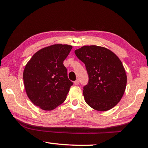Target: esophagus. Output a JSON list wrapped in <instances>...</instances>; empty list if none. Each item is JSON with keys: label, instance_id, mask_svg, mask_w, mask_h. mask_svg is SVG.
Instances as JSON below:
<instances>
[{"label": "esophagus", "instance_id": "obj_1", "mask_svg": "<svg viewBox=\"0 0 148 148\" xmlns=\"http://www.w3.org/2000/svg\"><path fill=\"white\" fill-rule=\"evenodd\" d=\"M79 79H76V81H74V84L75 85H78V84H79Z\"/></svg>", "mask_w": 148, "mask_h": 148}]
</instances>
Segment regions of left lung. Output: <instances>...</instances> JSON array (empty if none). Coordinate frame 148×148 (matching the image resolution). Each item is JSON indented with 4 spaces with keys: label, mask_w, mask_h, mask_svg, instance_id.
I'll return each instance as SVG.
<instances>
[{
    "label": "left lung",
    "mask_w": 148,
    "mask_h": 148,
    "mask_svg": "<svg viewBox=\"0 0 148 148\" xmlns=\"http://www.w3.org/2000/svg\"><path fill=\"white\" fill-rule=\"evenodd\" d=\"M75 54L86 65L89 82L84 87L85 101L97 111H107L121 101L127 75L121 60L106 47L84 46Z\"/></svg>",
    "instance_id": "obj_1"
}]
</instances>
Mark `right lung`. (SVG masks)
I'll list each match as a JSON object with an SVG mask.
<instances>
[{
    "mask_svg": "<svg viewBox=\"0 0 148 148\" xmlns=\"http://www.w3.org/2000/svg\"><path fill=\"white\" fill-rule=\"evenodd\" d=\"M72 48L61 44L44 47L25 67L23 77L27 96L42 110H54L66 98L73 83L68 78L63 61Z\"/></svg>",
    "mask_w": 148,
    "mask_h": 148,
    "instance_id": "right-lung-1",
    "label": "right lung"
}]
</instances>
